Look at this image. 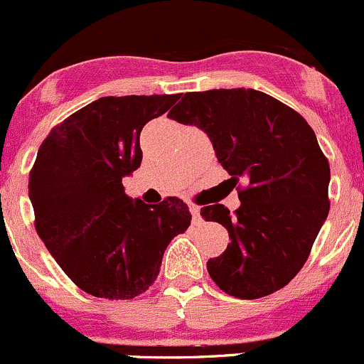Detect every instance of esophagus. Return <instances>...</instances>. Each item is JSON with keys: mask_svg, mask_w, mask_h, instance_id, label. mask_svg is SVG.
<instances>
[{"mask_svg": "<svg viewBox=\"0 0 364 364\" xmlns=\"http://www.w3.org/2000/svg\"><path fill=\"white\" fill-rule=\"evenodd\" d=\"M189 210H191V215H193V223L200 224L201 223V210H200V207H196V205H191Z\"/></svg>", "mask_w": 364, "mask_h": 364, "instance_id": "34e87169", "label": "esophagus"}]
</instances>
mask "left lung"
<instances>
[{"label": "left lung", "instance_id": "8db88e82", "mask_svg": "<svg viewBox=\"0 0 364 364\" xmlns=\"http://www.w3.org/2000/svg\"><path fill=\"white\" fill-rule=\"evenodd\" d=\"M168 117L208 134L242 205L201 208L231 242L207 269L230 296L256 299L294 279L309 259L329 212V163L309 122L256 89L186 92Z\"/></svg>", "mask_w": 364, "mask_h": 364}]
</instances>
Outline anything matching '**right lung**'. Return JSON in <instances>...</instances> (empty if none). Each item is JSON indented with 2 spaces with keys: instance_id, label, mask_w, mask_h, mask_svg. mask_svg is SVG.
Returning <instances> with one entry per match:
<instances>
[{
  "instance_id": "1",
  "label": "right lung",
  "mask_w": 364,
  "mask_h": 364,
  "mask_svg": "<svg viewBox=\"0 0 364 364\" xmlns=\"http://www.w3.org/2000/svg\"><path fill=\"white\" fill-rule=\"evenodd\" d=\"M178 95L107 96L52 127L29 171L38 237L85 293L133 299L159 275L168 243L191 226L178 198L145 205L122 177L141 163L140 133Z\"/></svg>"
}]
</instances>
